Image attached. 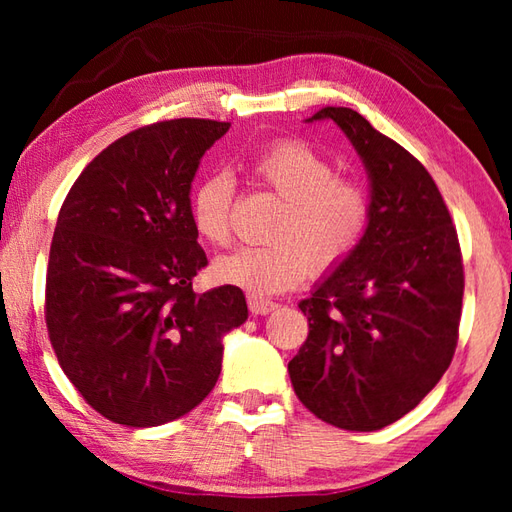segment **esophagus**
Wrapping results in <instances>:
<instances>
[{"mask_svg": "<svg viewBox=\"0 0 512 512\" xmlns=\"http://www.w3.org/2000/svg\"><path fill=\"white\" fill-rule=\"evenodd\" d=\"M248 308L253 314H270L277 310V303L262 299V297H248Z\"/></svg>", "mask_w": 512, "mask_h": 512, "instance_id": "34e87169", "label": "esophagus"}]
</instances>
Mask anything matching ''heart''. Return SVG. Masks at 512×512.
Wrapping results in <instances>:
<instances>
[{
    "instance_id": "obj_1",
    "label": "heart",
    "mask_w": 512,
    "mask_h": 512,
    "mask_svg": "<svg viewBox=\"0 0 512 512\" xmlns=\"http://www.w3.org/2000/svg\"><path fill=\"white\" fill-rule=\"evenodd\" d=\"M253 176L284 200L273 228L275 244L242 246L213 264L220 284L257 297L295 288L314 270H328L350 255L369 215L361 182L336 176L332 162L301 140H281L253 162ZM235 180L213 171L191 193V224L204 242L226 246L233 237Z\"/></svg>"
}]
</instances>
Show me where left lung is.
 Returning a JSON list of instances; mask_svg holds the SVG:
<instances>
[{
	"mask_svg": "<svg viewBox=\"0 0 512 512\" xmlns=\"http://www.w3.org/2000/svg\"><path fill=\"white\" fill-rule=\"evenodd\" d=\"M369 180L363 237L299 303L310 334L288 374L314 416L347 431L400 420L438 385L458 343L464 270L447 204L420 162L350 107H323Z\"/></svg>",
	"mask_w": 512,
	"mask_h": 512,
	"instance_id": "8db88e82",
	"label": "left lung"
}]
</instances>
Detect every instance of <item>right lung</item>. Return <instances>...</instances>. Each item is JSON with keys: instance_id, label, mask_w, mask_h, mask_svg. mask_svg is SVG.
Segmentation results:
<instances>
[{"instance_id": "1", "label": "right lung", "mask_w": 512, "mask_h": 512, "mask_svg": "<svg viewBox=\"0 0 512 512\" xmlns=\"http://www.w3.org/2000/svg\"><path fill=\"white\" fill-rule=\"evenodd\" d=\"M231 123L176 118L96 156L65 198L46 275L59 365L107 420L158 427L195 409L222 372L224 336L248 319L244 292H193L206 255L191 182Z\"/></svg>"}]
</instances>
